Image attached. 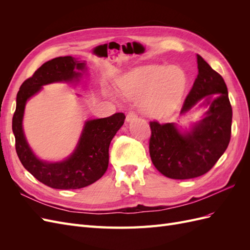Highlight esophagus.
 Segmentation results:
<instances>
[{"mask_svg": "<svg viewBox=\"0 0 250 250\" xmlns=\"http://www.w3.org/2000/svg\"><path fill=\"white\" fill-rule=\"evenodd\" d=\"M138 118V116L135 115V113L133 112V111H130V112H128V115L126 116V122H131L132 120H134V119H137Z\"/></svg>", "mask_w": 250, "mask_h": 250, "instance_id": "34e87169", "label": "esophagus"}]
</instances>
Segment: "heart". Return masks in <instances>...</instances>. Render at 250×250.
Wrapping results in <instances>:
<instances>
[{
	"instance_id": "1",
	"label": "heart",
	"mask_w": 250,
	"mask_h": 250,
	"mask_svg": "<svg viewBox=\"0 0 250 250\" xmlns=\"http://www.w3.org/2000/svg\"><path fill=\"white\" fill-rule=\"evenodd\" d=\"M188 76L179 66L147 64L134 67L118 81L120 93L140 99L143 113L153 118L169 116L183 100Z\"/></svg>"
}]
</instances>
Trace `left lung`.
Returning <instances> with one entry per match:
<instances>
[{
    "mask_svg": "<svg viewBox=\"0 0 250 250\" xmlns=\"http://www.w3.org/2000/svg\"><path fill=\"white\" fill-rule=\"evenodd\" d=\"M198 75L181 108L206 107L198 122L181 130L175 123L150 122L149 152L154 167L172 179H190L208 172L230 141L232 109L223 78L200 55ZM197 108V107H196Z\"/></svg>",
    "mask_w": 250,
    "mask_h": 250,
    "instance_id": "obj_1",
    "label": "left lung"
}]
</instances>
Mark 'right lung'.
Segmentation results:
<instances>
[{"mask_svg":"<svg viewBox=\"0 0 250 250\" xmlns=\"http://www.w3.org/2000/svg\"><path fill=\"white\" fill-rule=\"evenodd\" d=\"M86 71L84 60L72 56L56 57L44 62L32 77L21 85L17 95V108L12 118L16 149L21 165L41 183L59 190H75L94 184L108 167L109 144L124 124L122 112L108 118L87 120L73 152L60 162H49L37 157L29 146L22 128L27 101L39 94L43 85L51 83L78 84ZM79 96V95H78Z\"/></svg>","mask_w":250,"mask_h":250,"instance_id":"right-lung-1","label":"right lung"}]
</instances>
